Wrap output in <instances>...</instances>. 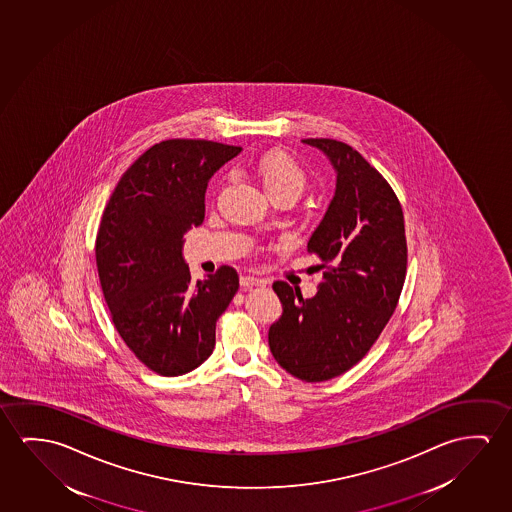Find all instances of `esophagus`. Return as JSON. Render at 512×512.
Here are the masks:
<instances>
[{"label":"esophagus","instance_id":"obj_1","mask_svg":"<svg viewBox=\"0 0 512 512\" xmlns=\"http://www.w3.org/2000/svg\"><path fill=\"white\" fill-rule=\"evenodd\" d=\"M266 282L262 280V278H257V276L253 275H243L241 276V287L243 289H252V287H257V285H264Z\"/></svg>","mask_w":512,"mask_h":512}]
</instances>
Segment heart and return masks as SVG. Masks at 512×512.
Returning a JSON list of instances; mask_svg holds the SVG:
<instances>
[{
    "instance_id": "b5f03b06",
    "label": "heart",
    "mask_w": 512,
    "mask_h": 512,
    "mask_svg": "<svg viewBox=\"0 0 512 512\" xmlns=\"http://www.w3.org/2000/svg\"><path fill=\"white\" fill-rule=\"evenodd\" d=\"M255 170L271 198L287 195L296 200L307 189V172L285 152H269L262 156Z\"/></svg>"
}]
</instances>
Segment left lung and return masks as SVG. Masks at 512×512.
<instances>
[{
    "label": "left lung",
    "mask_w": 512,
    "mask_h": 512,
    "mask_svg": "<svg viewBox=\"0 0 512 512\" xmlns=\"http://www.w3.org/2000/svg\"><path fill=\"white\" fill-rule=\"evenodd\" d=\"M303 142L337 170V191L307 244L324 269L319 292L275 282L284 314L269 328V349L294 378L319 383L354 367L376 344L406 280L408 244L401 202L358 150L331 138Z\"/></svg>",
    "instance_id": "obj_1"
}]
</instances>
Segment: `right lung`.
Returning <instances> with one entry per match:
<instances>
[{
  "mask_svg": "<svg viewBox=\"0 0 512 512\" xmlns=\"http://www.w3.org/2000/svg\"><path fill=\"white\" fill-rule=\"evenodd\" d=\"M241 147L172 138L145 150L113 189L95 237V262L118 335L159 376H182L211 356L216 321L239 289L221 266L191 282L182 237L202 225L205 189Z\"/></svg>",
  "mask_w": 512,
  "mask_h": 512,
  "instance_id": "add662e5",
  "label": "right lung"
}]
</instances>
